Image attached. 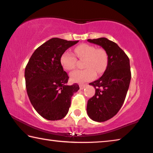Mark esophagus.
<instances>
[{"label": "esophagus", "instance_id": "obj_1", "mask_svg": "<svg viewBox=\"0 0 153 153\" xmlns=\"http://www.w3.org/2000/svg\"><path fill=\"white\" fill-rule=\"evenodd\" d=\"M86 86V84H81V85H79V88H80V89H84Z\"/></svg>", "mask_w": 153, "mask_h": 153}]
</instances>
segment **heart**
I'll return each mask as SVG.
<instances>
[{
	"mask_svg": "<svg viewBox=\"0 0 153 153\" xmlns=\"http://www.w3.org/2000/svg\"><path fill=\"white\" fill-rule=\"evenodd\" d=\"M79 59H85L84 70H76L70 74V79L76 83L91 81L96 77V73L101 74L105 71L108 62V56L103 48H96L93 45L82 43L75 48ZM60 62L63 69L71 71L76 66L77 59L69 51H65L60 56Z\"/></svg>",
	"mask_w": 153,
	"mask_h": 153,
	"instance_id": "1",
	"label": "heart"
}]
</instances>
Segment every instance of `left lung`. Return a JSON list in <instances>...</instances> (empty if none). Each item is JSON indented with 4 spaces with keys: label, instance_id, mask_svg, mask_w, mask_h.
<instances>
[{
    "label": "left lung",
    "instance_id": "left-lung-1",
    "mask_svg": "<svg viewBox=\"0 0 153 153\" xmlns=\"http://www.w3.org/2000/svg\"><path fill=\"white\" fill-rule=\"evenodd\" d=\"M106 51L108 62L103 76L91 83L94 95L87 103V114L96 122H104L114 116L122 107L131 81L129 59L116 43L101 37L88 39Z\"/></svg>",
    "mask_w": 153,
    "mask_h": 153
}]
</instances>
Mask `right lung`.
Instances as JSON below:
<instances>
[{
	"mask_svg": "<svg viewBox=\"0 0 153 153\" xmlns=\"http://www.w3.org/2000/svg\"><path fill=\"white\" fill-rule=\"evenodd\" d=\"M78 41L52 38L36 49L26 65V91L35 110L49 120L63 118L71 99L79 89L77 84L67 85L69 76L60 62V56Z\"/></svg>",
	"mask_w": 153,
	"mask_h": 153,
	"instance_id": "add662e5",
	"label": "right lung"
}]
</instances>
